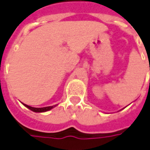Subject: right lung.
Wrapping results in <instances>:
<instances>
[{"label": "right lung", "instance_id": "1", "mask_svg": "<svg viewBox=\"0 0 150 150\" xmlns=\"http://www.w3.org/2000/svg\"><path fill=\"white\" fill-rule=\"evenodd\" d=\"M26 108H28V109H30L31 111L34 112H47V111H49L51 110L52 108H54L55 106H51V107H46V108H33V107H30L28 105H26V104H23Z\"/></svg>", "mask_w": 150, "mask_h": 150}]
</instances>
